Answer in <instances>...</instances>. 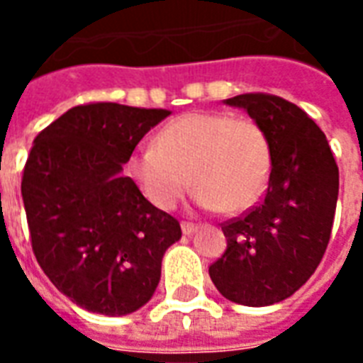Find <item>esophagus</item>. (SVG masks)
Segmentation results:
<instances>
[{"instance_id":"1","label":"esophagus","mask_w":363,"mask_h":363,"mask_svg":"<svg viewBox=\"0 0 363 363\" xmlns=\"http://www.w3.org/2000/svg\"><path fill=\"white\" fill-rule=\"evenodd\" d=\"M181 230L184 235H192V233L198 230V226H196V224H192V222H181Z\"/></svg>"}]
</instances>
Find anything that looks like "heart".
I'll return each instance as SVG.
<instances>
[{"instance_id": "heart-1", "label": "heart", "mask_w": 363, "mask_h": 363, "mask_svg": "<svg viewBox=\"0 0 363 363\" xmlns=\"http://www.w3.org/2000/svg\"><path fill=\"white\" fill-rule=\"evenodd\" d=\"M125 169L160 211L173 209L192 182L201 209L239 213L258 201L269 181V139L252 118L192 111L162 125L152 145L135 148Z\"/></svg>"}]
</instances>
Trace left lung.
I'll return each instance as SVG.
<instances>
[{
  "mask_svg": "<svg viewBox=\"0 0 363 363\" xmlns=\"http://www.w3.org/2000/svg\"><path fill=\"white\" fill-rule=\"evenodd\" d=\"M226 104L264 128L271 173L262 201L220 224L228 247L209 275L233 303L265 307L290 298L320 264L332 235L339 169L324 131L298 105L262 92Z\"/></svg>",
  "mask_w": 363,
  "mask_h": 363,
  "instance_id": "1",
  "label": "left lung"
}]
</instances>
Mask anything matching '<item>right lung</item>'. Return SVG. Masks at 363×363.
Segmentation results:
<instances>
[{
    "instance_id": "add662e5",
    "label": "right lung",
    "mask_w": 363,
    "mask_h": 363,
    "mask_svg": "<svg viewBox=\"0 0 363 363\" xmlns=\"http://www.w3.org/2000/svg\"><path fill=\"white\" fill-rule=\"evenodd\" d=\"M171 113L86 104L35 137L22 199L37 262L60 292L99 315L133 313L152 298L177 218L143 198L122 165Z\"/></svg>"
}]
</instances>
